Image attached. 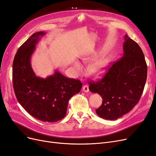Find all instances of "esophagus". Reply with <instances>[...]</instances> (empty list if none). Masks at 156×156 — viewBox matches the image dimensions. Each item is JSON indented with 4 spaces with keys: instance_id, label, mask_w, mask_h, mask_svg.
Listing matches in <instances>:
<instances>
[{
    "instance_id": "obj_1",
    "label": "esophagus",
    "mask_w": 156,
    "mask_h": 156,
    "mask_svg": "<svg viewBox=\"0 0 156 156\" xmlns=\"http://www.w3.org/2000/svg\"><path fill=\"white\" fill-rule=\"evenodd\" d=\"M82 89H83V91H84V92H89V87L87 85H83L82 87Z\"/></svg>"
}]
</instances>
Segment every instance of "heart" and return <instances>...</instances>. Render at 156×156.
Returning <instances> with one entry per match:
<instances>
[{"label": "heart", "mask_w": 156, "mask_h": 156, "mask_svg": "<svg viewBox=\"0 0 156 156\" xmlns=\"http://www.w3.org/2000/svg\"><path fill=\"white\" fill-rule=\"evenodd\" d=\"M108 65V60L107 58H102L100 59L96 62L93 63L90 65L89 67V72L95 78H99L105 74V71ZM74 68L76 70L77 72L80 73L82 71V66L79 63L75 62L74 63Z\"/></svg>", "instance_id": "b5f03b06"}]
</instances>
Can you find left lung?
Masks as SVG:
<instances>
[{"label":"left lung","instance_id":"left-lung-1","mask_svg":"<svg viewBox=\"0 0 156 156\" xmlns=\"http://www.w3.org/2000/svg\"><path fill=\"white\" fill-rule=\"evenodd\" d=\"M123 50V56L109 65L101 80L89 83L90 91L103 100L96 113L107 120H117L131 111L139 101L147 78L143 51L127 35Z\"/></svg>","mask_w":156,"mask_h":156}]
</instances>
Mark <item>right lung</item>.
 Segmentation results:
<instances>
[{
  "instance_id": "right-lung-1",
  "label": "right lung",
  "mask_w": 156,
  "mask_h": 156,
  "mask_svg": "<svg viewBox=\"0 0 156 156\" xmlns=\"http://www.w3.org/2000/svg\"><path fill=\"white\" fill-rule=\"evenodd\" d=\"M44 32L33 34L17 50L13 62L12 80L15 94L23 108L36 119L54 122L66 115L69 100L79 93L82 83L58 71L46 78L34 73L30 58Z\"/></svg>"
}]
</instances>
